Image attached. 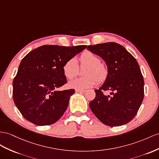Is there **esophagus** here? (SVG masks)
<instances>
[{"label": "esophagus", "mask_w": 159, "mask_h": 159, "mask_svg": "<svg viewBox=\"0 0 159 159\" xmlns=\"http://www.w3.org/2000/svg\"><path fill=\"white\" fill-rule=\"evenodd\" d=\"M76 93H84V92H86V90H79V89H76Z\"/></svg>", "instance_id": "34e87169"}]
</instances>
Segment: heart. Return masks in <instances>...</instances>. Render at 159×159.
<instances>
[{
  "label": "heart",
  "instance_id": "1",
  "mask_svg": "<svg viewBox=\"0 0 159 159\" xmlns=\"http://www.w3.org/2000/svg\"><path fill=\"white\" fill-rule=\"evenodd\" d=\"M81 67H85L83 71L81 78L75 79L68 83V86L72 89H88L94 86L96 80L99 83L104 82L108 75L107 66L101 62L100 58L93 52L86 51L80 56ZM64 75L68 79H72L76 76L79 72V66L75 58L68 60L63 65Z\"/></svg>",
  "mask_w": 159,
  "mask_h": 159
}]
</instances>
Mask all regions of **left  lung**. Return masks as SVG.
I'll return each mask as SVG.
<instances>
[{
  "label": "left lung",
  "instance_id": "obj_1",
  "mask_svg": "<svg viewBox=\"0 0 159 159\" xmlns=\"http://www.w3.org/2000/svg\"><path fill=\"white\" fill-rule=\"evenodd\" d=\"M87 50L99 56L108 68L105 83L95 90V98L89 103L91 111L103 124L124 125L131 121L144 99V79L135 58L120 44L107 42L88 46ZM110 90L112 96H105Z\"/></svg>",
  "mask_w": 159,
  "mask_h": 159
}]
</instances>
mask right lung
I'll return each instance as SVG.
<instances>
[{"label": "right lung", "mask_w": 159, "mask_h": 159, "mask_svg": "<svg viewBox=\"0 0 159 159\" xmlns=\"http://www.w3.org/2000/svg\"><path fill=\"white\" fill-rule=\"evenodd\" d=\"M86 48L44 45L24 57L13 82V97L27 120L48 125L62 116L75 93L74 89L56 90L67 83L63 65Z\"/></svg>", "instance_id": "add662e5"}]
</instances>
